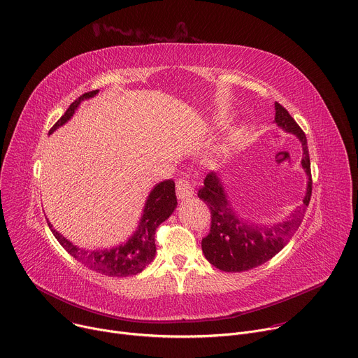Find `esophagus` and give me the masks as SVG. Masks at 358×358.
Returning a JSON list of instances; mask_svg holds the SVG:
<instances>
[{
    "label": "esophagus",
    "instance_id": "obj_1",
    "mask_svg": "<svg viewBox=\"0 0 358 358\" xmlns=\"http://www.w3.org/2000/svg\"><path fill=\"white\" fill-rule=\"evenodd\" d=\"M176 194L180 201L187 199L193 196V186L187 178H180L176 182Z\"/></svg>",
    "mask_w": 358,
    "mask_h": 358
}]
</instances>
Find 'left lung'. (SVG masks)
<instances>
[{
  "label": "left lung",
  "mask_w": 358,
  "mask_h": 358,
  "mask_svg": "<svg viewBox=\"0 0 358 358\" xmlns=\"http://www.w3.org/2000/svg\"><path fill=\"white\" fill-rule=\"evenodd\" d=\"M274 108V122L286 132L294 134L303 146L301 166L308 178L303 205L282 223L270 227L250 224L248 220H243L234 213V209L227 201L220 178L215 172L208 173L203 186L197 192L199 199L209 206L212 220L208 236L202 239V250L209 263L222 271H246L274 257L289 243L292 236L301 224L310 203L313 180L306 135L285 106L275 102Z\"/></svg>",
  "instance_id": "8db88e82"
}]
</instances>
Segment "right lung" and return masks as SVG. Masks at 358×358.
I'll use <instances>...</instances> for the list:
<instances>
[{"label": "right lung", "instance_id": "right-lung-1", "mask_svg": "<svg viewBox=\"0 0 358 358\" xmlns=\"http://www.w3.org/2000/svg\"><path fill=\"white\" fill-rule=\"evenodd\" d=\"M98 90L87 92L73 101L66 112L58 119L57 124L50 129V135L62 127L66 121H69L79 103L84 99L95 96ZM176 205L175 182L172 179H166L157 183L148 196L139 227L134 236L125 245L106 250H87L78 248L65 239L61 233H58L50 222L48 226L59 245L79 263L105 275L127 277L141 273L153 260L156 253L155 231L159 224L165 222L173 213Z\"/></svg>", "mask_w": 358, "mask_h": 358}]
</instances>
